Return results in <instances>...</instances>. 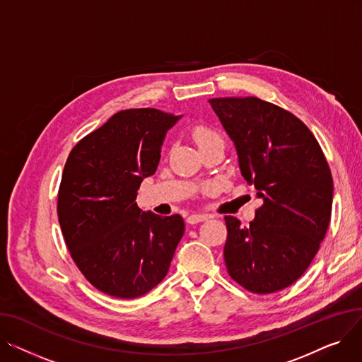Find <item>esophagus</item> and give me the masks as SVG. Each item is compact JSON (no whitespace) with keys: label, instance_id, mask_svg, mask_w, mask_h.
Instances as JSON below:
<instances>
[{"label":"esophagus","instance_id":"1","mask_svg":"<svg viewBox=\"0 0 362 362\" xmlns=\"http://www.w3.org/2000/svg\"><path fill=\"white\" fill-rule=\"evenodd\" d=\"M210 217H211V216H208V214H192V216L187 217V223H189V224H197V223H201V221L208 220Z\"/></svg>","mask_w":362,"mask_h":362}]
</instances>
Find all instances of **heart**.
I'll use <instances>...</instances> for the list:
<instances>
[{
    "label": "heart",
    "mask_w": 362,
    "mask_h": 362,
    "mask_svg": "<svg viewBox=\"0 0 362 362\" xmlns=\"http://www.w3.org/2000/svg\"><path fill=\"white\" fill-rule=\"evenodd\" d=\"M192 136L197 142V145L201 148L210 145V144H223V139L221 136L218 135V133L211 129V127H206V126H197L194 130H192Z\"/></svg>",
    "instance_id": "obj_1"
}]
</instances>
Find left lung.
Here are the masks:
<instances>
[{
	"label": "left lung",
	"instance_id": "obj_1",
	"mask_svg": "<svg viewBox=\"0 0 362 362\" xmlns=\"http://www.w3.org/2000/svg\"><path fill=\"white\" fill-rule=\"evenodd\" d=\"M233 141L243 179L262 205L250 226L226 216L230 277L265 295L295 283L329 229L333 179L325 154L292 112L257 97L208 100Z\"/></svg>",
	"mask_w": 362,
	"mask_h": 362
}]
</instances>
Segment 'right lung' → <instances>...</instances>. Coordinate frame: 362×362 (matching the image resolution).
Listing matches in <instances>:
<instances>
[{"label": "right lung", "mask_w": 362, "mask_h": 362, "mask_svg": "<svg viewBox=\"0 0 362 362\" xmlns=\"http://www.w3.org/2000/svg\"><path fill=\"white\" fill-rule=\"evenodd\" d=\"M182 116L123 110L76 144L59 191V221L73 261L92 286L122 299L148 293L165 277L185 233L179 214L136 204L156 173L167 132Z\"/></svg>", "instance_id": "1"}]
</instances>
